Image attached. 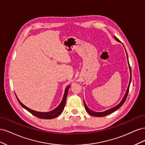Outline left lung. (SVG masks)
Returning <instances> with one entry per match:
<instances>
[{"label": "left lung", "instance_id": "left-lung-1", "mask_svg": "<svg viewBox=\"0 0 145 145\" xmlns=\"http://www.w3.org/2000/svg\"><path fill=\"white\" fill-rule=\"evenodd\" d=\"M114 38L116 39V40L118 42H120L119 39H117L116 36H114ZM126 54H127V58H128V64L129 65V60H128V54H127V52L126 51ZM129 69H130V72H131V77H130V82H129V86H128V89H127V91H126V93L124 96L123 99L121 102L118 104L117 106H116V107H114L110 109H108V110L106 111H104V112H94L93 111L90 110V109L88 108L86 106V105L84 102V105H85V109H86V111L88 112L89 114L93 116H95V117H103V116H107V115H109L110 114H111L112 112H114L115 111H116L117 109H118L119 108H120L123 105V103H125V100L127 98V96H128V93H129V86H130V83H131V67L129 65Z\"/></svg>", "mask_w": 145, "mask_h": 145}]
</instances>
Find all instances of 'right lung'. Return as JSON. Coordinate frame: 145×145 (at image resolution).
I'll list each match as a JSON object with an SVG mask.
<instances>
[{"label": "right lung", "mask_w": 145, "mask_h": 145, "mask_svg": "<svg viewBox=\"0 0 145 145\" xmlns=\"http://www.w3.org/2000/svg\"><path fill=\"white\" fill-rule=\"evenodd\" d=\"M69 88V86H68L67 88H66L63 99L62 100V102H61L60 104L55 109H54V110H52L50 112H37V111H33V110H32V109H31L27 108V106H25L24 105H23L20 102V100L18 99V98L17 97V99L19 101V102L21 106L23 108H24L25 109H27V110L28 111H29L30 113H31L33 115L37 117H39V118H43V119H52V118H54L55 117H57V116H59L63 111L65 103H66V100H67V97Z\"/></svg>", "instance_id": "1"}]
</instances>
